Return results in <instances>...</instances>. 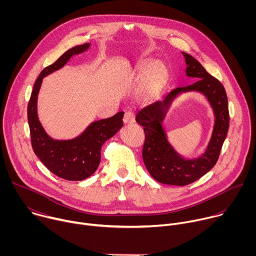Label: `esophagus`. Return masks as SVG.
I'll return each instance as SVG.
<instances>
[{
  "mask_svg": "<svg viewBox=\"0 0 256 256\" xmlns=\"http://www.w3.org/2000/svg\"><path fill=\"white\" fill-rule=\"evenodd\" d=\"M136 120V118H134V114L132 112H128L124 114V122L126 124H134Z\"/></svg>",
  "mask_w": 256,
  "mask_h": 256,
  "instance_id": "obj_1",
  "label": "esophagus"
}]
</instances>
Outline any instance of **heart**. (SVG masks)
Returning <instances> with one entry per match:
<instances>
[{
    "label": "heart",
    "instance_id": "b5f03b06",
    "mask_svg": "<svg viewBox=\"0 0 256 256\" xmlns=\"http://www.w3.org/2000/svg\"><path fill=\"white\" fill-rule=\"evenodd\" d=\"M142 78L140 85V95L144 100H151L158 96L168 79V70L161 62H148L142 66Z\"/></svg>",
    "mask_w": 256,
    "mask_h": 256
}]
</instances>
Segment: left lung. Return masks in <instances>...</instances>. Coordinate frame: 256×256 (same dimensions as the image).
<instances>
[{
	"instance_id": "left-lung-1",
	"label": "left lung",
	"mask_w": 256,
	"mask_h": 256,
	"mask_svg": "<svg viewBox=\"0 0 256 256\" xmlns=\"http://www.w3.org/2000/svg\"><path fill=\"white\" fill-rule=\"evenodd\" d=\"M186 64V76L196 81L168 93L162 101L154 102L138 112L136 122L144 126V142L142 160L152 177L164 184L184 186L208 173L216 163L229 128L228 98L222 83L210 76L190 54L182 52ZM198 90L204 94L213 107L215 124L205 153L198 158L184 160L166 140L162 126L172 101L180 92Z\"/></svg>"
}]
</instances>
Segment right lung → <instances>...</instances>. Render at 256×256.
<instances>
[{"mask_svg": "<svg viewBox=\"0 0 256 256\" xmlns=\"http://www.w3.org/2000/svg\"><path fill=\"white\" fill-rule=\"evenodd\" d=\"M90 44L77 46L66 50L52 64L44 68L36 80L27 106L31 144L35 155L54 175L70 181H79L91 176L99 166L102 144L114 136L124 126V112L92 122L79 136L58 140L50 138L44 130L38 116V96L42 79L62 68L75 54H82Z\"/></svg>", "mask_w": 256, "mask_h": 256, "instance_id": "obj_1", "label": "right lung"}]
</instances>
